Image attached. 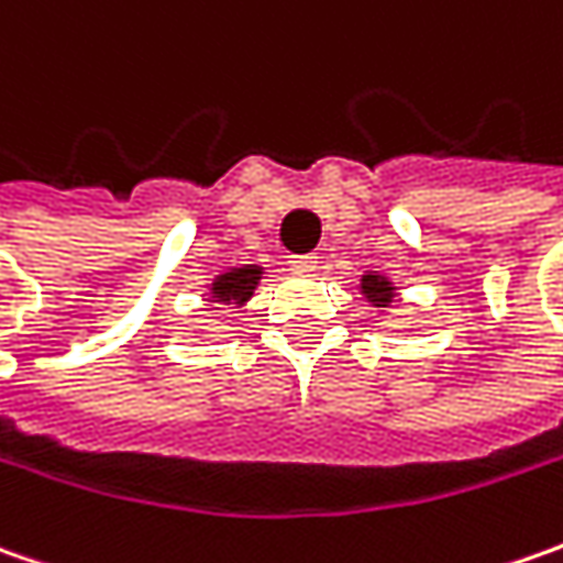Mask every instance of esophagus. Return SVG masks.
<instances>
[{
  "label": "esophagus",
  "instance_id": "esophagus-1",
  "mask_svg": "<svg viewBox=\"0 0 563 563\" xmlns=\"http://www.w3.org/2000/svg\"><path fill=\"white\" fill-rule=\"evenodd\" d=\"M316 266H319V256L316 253H297V256H291V269L300 272V275L316 272Z\"/></svg>",
  "mask_w": 563,
  "mask_h": 563
}]
</instances>
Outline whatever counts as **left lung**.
Segmentation results:
<instances>
[{"label": "left lung", "instance_id": "left-lung-1", "mask_svg": "<svg viewBox=\"0 0 563 563\" xmlns=\"http://www.w3.org/2000/svg\"><path fill=\"white\" fill-rule=\"evenodd\" d=\"M360 294L373 303V307H391V300H395V282H388L385 275H378V272H366L363 278H360Z\"/></svg>", "mask_w": 563, "mask_h": 563}]
</instances>
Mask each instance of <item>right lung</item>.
<instances>
[{"mask_svg":"<svg viewBox=\"0 0 563 563\" xmlns=\"http://www.w3.org/2000/svg\"><path fill=\"white\" fill-rule=\"evenodd\" d=\"M263 278V266H234L212 278L209 285V303H222V307H244L256 285Z\"/></svg>","mask_w":563,"mask_h":563,"instance_id":"obj_1","label":"right lung"}]
</instances>
